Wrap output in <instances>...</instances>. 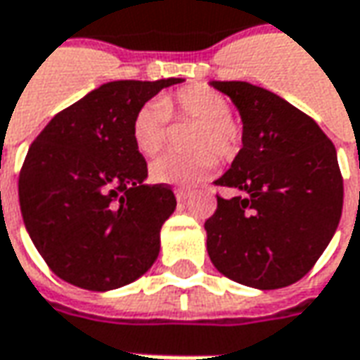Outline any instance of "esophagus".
<instances>
[{
	"label": "esophagus",
	"mask_w": 360,
	"mask_h": 360,
	"mask_svg": "<svg viewBox=\"0 0 360 360\" xmlns=\"http://www.w3.org/2000/svg\"><path fill=\"white\" fill-rule=\"evenodd\" d=\"M175 197H177V201H179V203L189 201V193H185V191H175Z\"/></svg>",
	"instance_id": "esophagus-1"
}]
</instances>
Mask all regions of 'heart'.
<instances>
[{"mask_svg":"<svg viewBox=\"0 0 360 360\" xmlns=\"http://www.w3.org/2000/svg\"><path fill=\"white\" fill-rule=\"evenodd\" d=\"M169 111L199 123L193 135V149H211L219 159H229L237 153L241 129L231 117L229 101L205 85H189L169 99H149L139 107L131 123L133 143L139 153L151 157L163 149L167 141ZM213 169L215 157L210 151H197L193 155L165 153L151 163L149 175L155 183L193 187Z\"/></svg>","mask_w":360,"mask_h":360,"instance_id":"obj_1","label":"heart"}]
</instances>
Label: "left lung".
Wrapping results in <instances>:
<instances>
[{
  "mask_svg": "<svg viewBox=\"0 0 360 360\" xmlns=\"http://www.w3.org/2000/svg\"><path fill=\"white\" fill-rule=\"evenodd\" d=\"M237 107L243 147L215 185L205 221L207 253L227 279L253 289L289 287L311 271L339 227L342 177L323 129L283 97L247 81H211Z\"/></svg>",
  "mask_w": 360,
  "mask_h": 360,
  "instance_id": "8db88e82",
  "label": "left lung"
}]
</instances>
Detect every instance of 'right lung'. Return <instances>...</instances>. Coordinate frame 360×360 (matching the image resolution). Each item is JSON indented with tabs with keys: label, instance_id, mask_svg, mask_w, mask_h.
I'll list each match as a JSON object with an SVG mask.
<instances>
[{
	"label": "right lung",
	"instance_id": "add662e5",
	"mask_svg": "<svg viewBox=\"0 0 360 360\" xmlns=\"http://www.w3.org/2000/svg\"><path fill=\"white\" fill-rule=\"evenodd\" d=\"M181 77L109 81L51 119L19 173V207L35 249L59 279L111 291L145 275L177 201L147 185L131 123Z\"/></svg>",
	"mask_w": 360,
	"mask_h": 360
}]
</instances>
